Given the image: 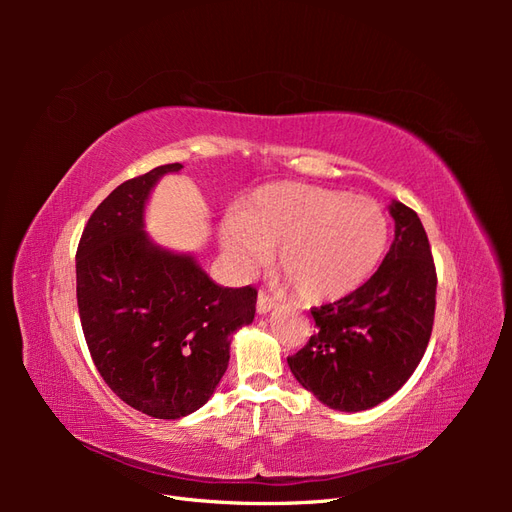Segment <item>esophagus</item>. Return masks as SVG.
Segmentation results:
<instances>
[{
    "instance_id": "esophagus-1",
    "label": "esophagus",
    "mask_w": 512,
    "mask_h": 512,
    "mask_svg": "<svg viewBox=\"0 0 512 512\" xmlns=\"http://www.w3.org/2000/svg\"><path fill=\"white\" fill-rule=\"evenodd\" d=\"M273 307H275V301L269 297V294L260 292V294H258V301H256V309H258V314H269Z\"/></svg>"
}]
</instances>
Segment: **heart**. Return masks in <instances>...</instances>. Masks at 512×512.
<instances>
[{
    "label": "heart",
    "instance_id": "b5f03b06",
    "mask_svg": "<svg viewBox=\"0 0 512 512\" xmlns=\"http://www.w3.org/2000/svg\"><path fill=\"white\" fill-rule=\"evenodd\" d=\"M382 209L363 196L309 183H273L258 190L220 226V243L237 273L275 265L305 301H335L374 273L386 250Z\"/></svg>",
    "mask_w": 512,
    "mask_h": 512
}]
</instances>
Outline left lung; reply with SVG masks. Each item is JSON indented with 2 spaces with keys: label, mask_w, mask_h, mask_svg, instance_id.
Listing matches in <instances>:
<instances>
[{
  "label": "left lung",
  "mask_w": 512,
  "mask_h": 512,
  "mask_svg": "<svg viewBox=\"0 0 512 512\" xmlns=\"http://www.w3.org/2000/svg\"><path fill=\"white\" fill-rule=\"evenodd\" d=\"M395 239L378 271L348 297L312 309L318 333L288 356L303 389L342 412L395 395L421 363L436 314V265L418 215L393 200Z\"/></svg>",
  "instance_id": "8db88e82"
}]
</instances>
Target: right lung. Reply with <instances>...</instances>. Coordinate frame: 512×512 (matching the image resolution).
<instances>
[{
  "label": "right lung",
  "mask_w": 512,
  "mask_h": 512,
  "mask_svg": "<svg viewBox=\"0 0 512 512\" xmlns=\"http://www.w3.org/2000/svg\"><path fill=\"white\" fill-rule=\"evenodd\" d=\"M164 164L108 194L76 250V301L100 376L134 410L181 418L203 408L230 359V339L254 320L256 290L215 284L192 254L170 252L145 232Z\"/></svg>",
  "instance_id": "right-lung-1"
}]
</instances>
